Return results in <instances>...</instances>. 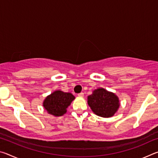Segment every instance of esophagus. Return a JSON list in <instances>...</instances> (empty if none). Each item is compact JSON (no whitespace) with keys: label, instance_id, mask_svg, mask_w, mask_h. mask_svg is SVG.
Returning a JSON list of instances; mask_svg holds the SVG:
<instances>
[{"label":"esophagus","instance_id":"obj_1","mask_svg":"<svg viewBox=\"0 0 158 158\" xmlns=\"http://www.w3.org/2000/svg\"><path fill=\"white\" fill-rule=\"evenodd\" d=\"M78 96H79V97H84V93L81 92V93H79V94H78Z\"/></svg>","mask_w":158,"mask_h":158}]
</instances>
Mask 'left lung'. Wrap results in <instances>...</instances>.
<instances>
[{
	"label": "left lung",
	"mask_w": 158,
	"mask_h": 158,
	"mask_svg": "<svg viewBox=\"0 0 158 158\" xmlns=\"http://www.w3.org/2000/svg\"><path fill=\"white\" fill-rule=\"evenodd\" d=\"M88 104L96 115L105 118L114 116L120 105L117 96L104 89L95 90L88 97Z\"/></svg>",
	"instance_id": "obj_1"
}]
</instances>
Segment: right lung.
Here are the masks:
<instances>
[{"instance_id":"obj_1","label":"right lung","mask_w":158,"mask_h":158,"mask_svg":"<svg viewBox=\"0 0 158 158\" xmlns=\"http://www.w3.org/2000/svg\"><path fill=\"white\" fill-rule=\"evenodd\" d=\"M74 98L71 93L56 90L47 96L44 101L43 106L49 114L55 116H60L66 113V109Z\"/></svg>"}]
</instances>
